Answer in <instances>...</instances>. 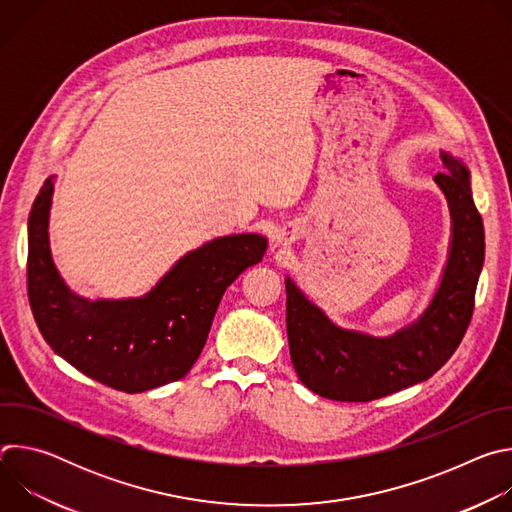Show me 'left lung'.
<instances>
[{"mask_svg":"<svg viewBox=\"0 0 512 512\" xmlns=\"http://www.w3.org/2000/svg\"><path fill=\"white\" fill-rule=\"evenodd\" d=\"M435 176L450 202L452 247L440 287L423 316L389 338H373L334 326L306 300L289 277L287 340L300 381L320 397L364 403L387 397L440 371L460 346L474 314L484 263V227L466 166L442 152Z\"/></svg>","mask_w":512,"mask_h":512,"instance_id":"8db88e82","label":"left lung"}]
</instances>
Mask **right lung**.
I'll list each match as a JSON object with an SVG mask.
<instances>
[{
    "label": "right lung",
    "mask_w": 512,
    "mask_h": 512,
    "mask_svg": "<svg viewBox=\"0 0 512 512\" xmlns=\"http://www.w3.org/2000/svg\"><path fill=\"white\" fill-rule=\"evenodd\" d=\"M52 192L54 176L28 218V298L44 340L72 367L123 393L182 379L206 344L225 289L263 259L265 237L214 239L184 255L143 298L89 302L72 294L52 263Z\"/></svg>",
    "instance_id": "add662e5"
}]
</instances>
